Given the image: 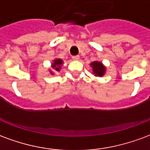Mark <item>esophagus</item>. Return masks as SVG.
Instances as JSON below:
<instances>
[{
	"mask_svg": "<svg viewBox=\"0 0 150 150\" xmlns=\"http://www.w3.org/2000/svg\"><path fill=\"white\" fill-rule=\"evenodd\" d=\"M72 59H73V60H75V61H76V60H79V55L72 56Z\"/></svg>",
	"mask_w": 150,
	"mask_h": 150,
	"instance_id": "obj_1",
	"label": "esophagus"
}]
</instances>
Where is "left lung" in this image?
<instances>
[{
  "instance_id": "obj_1",
  "label": "left lung",
  "mask_w": 150,
  "mask_h": 150,
  "mask_svg": "<svg viewBox=\"0 0 150 150\" xmlns=\"http://www.w3.org/2000/svg\"><path fill=\"white\" fill-rule=\"evenodd\" d=\"M90 66L92 68V71L94 74L95 76H98V77H102L105 75L106 72V67L100 61H94L90 63Z\"/></svg>"
}]
</instances>
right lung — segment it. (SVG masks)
<instances>
[{
	"label": "right lung",
	"mask_w": 150,
	"mask_h": 150,
	"mask_svg": "<svg viewBox=\"0 0 150 150\" xmlns=\"http://www.w3.org/2000/svg\"><path fill=\"white\" fill-rule=\"evenodd\" d=\"M62 64H63V61H62V59H54L52 63H51V68H52V70H54V71H59L61 70V67H62ZM52 70L49 69V71L50 75H54V72Z\"/></svg>",
	"instance_id": "add662e5"
}]
</instances>
